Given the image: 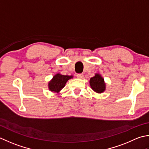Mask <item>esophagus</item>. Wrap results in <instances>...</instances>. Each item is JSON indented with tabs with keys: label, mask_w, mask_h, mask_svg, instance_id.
Segmentation results:
<instances>
[{
	"label": "esophagus",
	"mask_w": 149,
	"mask_h": 149,
	"mask_svg": "<svg viewBox=\"0 0 149 149\" xmlns=\"http://www.w3.org/2000/svg\"><path fill=\"white\" fill-rule=\"evenodd\" d=\"M84 77V74L82 73H78L77 74V77L79 78H82Z\"/></svg>",
	"instance_id": "obj_1"
}]
</instances>
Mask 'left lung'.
<instances>
[{"instance_id": "left-lung-1", "label": "left lung", "mask_w": 149, "mask_h": 149, "mask_svg": "<svg viewBox=\"0 0 149 149\" xmlns=\"http://www.w3.org/2000/svg\"><path fill=\"white\" fill-rule=\"evenodd\" d=\"M90 85L92 89L98 93H102L105 89L104 79L99 74H96L95 77L90 79Z\"/></svg>"}]
</instances>
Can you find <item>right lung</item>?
Masks as SVG:
<instances>
[{
    "mask_svg": "<svg viewBox=\"0 0 149 149\" xmlns=\"http://www.w3.org/2000/svg\"><path fill=\"white\" fill-rule=\"evenodd\" d=\"M72 78V76L62 75L60 74H56L54 75L52 80L49 83V89L53 92L58 93L65 85L68 80Z\"/></svg>",
    "mask_w": 149,
    "mask_h": 149,
    "instance_id": "obj_1",
    "label": "right lung"
}]
</instances>
